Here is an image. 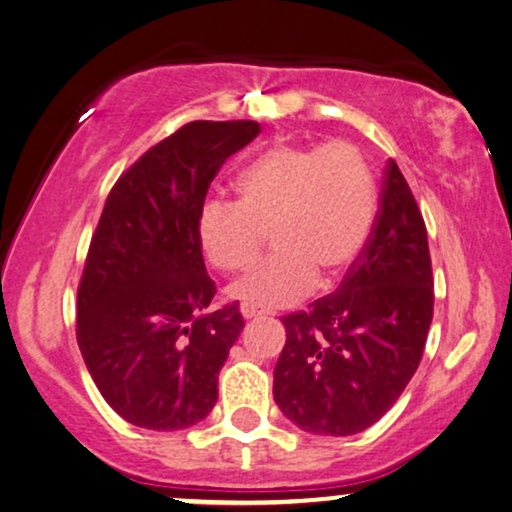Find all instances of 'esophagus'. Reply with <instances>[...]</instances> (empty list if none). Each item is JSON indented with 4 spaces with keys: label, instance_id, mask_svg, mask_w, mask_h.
<instances>
[{
    "label": "esophagus",
    "instance_id": "34e87169",
    "mask_svg": "<svg viewBox=\"0 0 512 512\" xmlns=\"http://www.w3.org/2000/svg\"><path fill=\"white\" fill-rule=\"evenodd\" d=\"M264 312L262 309H257V307H250V304H241V316L245 321H250V319H257V316H262Z\"/></svg>",
    "mask_w": 512,
    "mask_h": 512
}]
</instances>
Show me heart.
Listing matches in <instances>:
<instances>
[{
  "mask_svg": "<svg viewBox=\"0 0 512 512\" xmlns=\"http://www.w3.org/2000/svg\"><path fill=\"white\" fill-rule=\"evenodd\" d=\"M238 203L208 200L198 238L217 269L248 267L276 236L274 257L229 283L231 300L257 309L286 307L333 283L371 238L378 198L366 160L352 144H276L241 172Z\"/></svg>",
  "mask_w": 512,
  "mask_h": 512,
  "instance_id": "b5f03b06",
  "label": "heart"
}]
</instances>
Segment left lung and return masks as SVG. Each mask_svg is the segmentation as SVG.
Listing matches in <instances>:
<instances>
[{
    "label": "left lung",
    "instance_id": "8db88e82",
    "mask_svg": "<svg viewBox=\"0 0 512 512\" xmlns=\"http://www.w3.org/2000/svg\"><path fill=\"white\" fill-rule=\"evenodd\" d=\"M432 262L416 198L387 163L373 234L333 295L283 316L274 401L312 435L349 437L378 423L409 385L432 323Z\"/></svg>",
    "mask_w": 512,
    "mask_h": 512
}]
</instances>
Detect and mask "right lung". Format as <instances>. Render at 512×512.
Segmentation results:
<instances>
[{
  "label": "right lung",
  "instance_id": "1",
  "mask_svg": "<svg viewBox=\"0 0 512 512\" xmlns=\"http://www.w3.org/2000/svg\"><path fill=\"white\" fill-rule=\"evenodd\" d=\"M262 129L196 120L113 186L77 290V345L101 397L127 423L186 430L217 404V375L243 331L238 302L208 309L198 212L226 160Z\"/></svg>",
  "mask_w": 512,
  "mask_h": 512
}]
</instances>
